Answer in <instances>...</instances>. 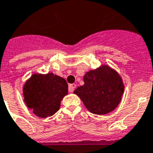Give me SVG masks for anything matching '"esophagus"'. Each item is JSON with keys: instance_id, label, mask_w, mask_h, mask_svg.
<instances>
[{"instance_id": "esophagus-1", "label": "esophagus", "mask_w": 153, "mask_h": 153, "mask_svg": "<svg viewBox=\"0 0 153 153\" xmlns=\"http://www.w3.org/2000/svg\"><path fill=\"white\" fill-rule=\"evenodd\" d=\"M76 85L75 83H72V84H70L69 85V92L72 93L74 92V89L76 88Z\"/></svg>"}]
</instances>
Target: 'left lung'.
<instances>
[{
	"label": "left lung",
	"instance_id": "left-lung-1",
	"mask_svg": "<svg viewBox=\"0 0 153 153\" xmlns=\"http://www.w3.org/2000/svg\"><path fill=\"white\" fill-rule=\"evenodd\" d=\"M83 81L74 93L93 114H108L121 102L125 86L121 76L110 66L102 65L90 70L83 76Z\"/></svg>",
	"mask_w": 153,
	"mask_h": 153
}]
</instances>
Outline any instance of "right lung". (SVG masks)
<instances>
[{
	"instance_id": "obj_1",
	"label": "right lung",
	"mask_w": 153,
	"mask_h": 153,
	"mask_svg": "<svg viewBox=\"0 0 153 153\" xmlns=\"http://www.w3.org/2000/svg\"><path fill=\"white\" fill-rule=\"evenodd\" d=\"M67 94L66 79L53 73L34 74L23 87L25 103L39 117L53 115L59 111L61 100Z\"/></svg>"
}]
</instances>
